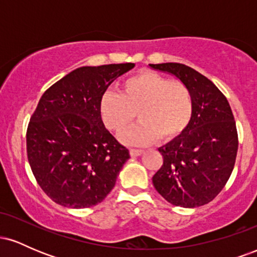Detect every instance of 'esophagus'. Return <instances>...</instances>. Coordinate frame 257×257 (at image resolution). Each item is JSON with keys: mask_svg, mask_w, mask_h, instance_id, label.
Returning <instances> with one entry per match:
<instances>
[{"mask_svg": "<svg viewBox=\"0 0 257 257\" xmlns=\"http://www.w3.org/2000/svg\"><path fill=\"white\" fill-rule=\"evenodd\" d=\"M132 157H138V156H141L144 153V150H138V149H131L129 150Z\"/></svg>", "mask_w": 257, "mask_h": 257, "instance_id": "esophagus-1", "label": "esophagus"}]
</instances>
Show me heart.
I'll return each instance as SVG.
<instances>
[{"instance_id": "heart-1", "label": "heart", "mask_w": 257, "mask_h": 257, "mask_svg": "<svg viewBox=\"0 0 257 257\" xmlns=\"http://www.w3.org/2000/svg\"><path fill=\"white\" fill-rule=\"evenodd\" d=\"M193 96L187 84L153 71H140L123 79L118 94L106 91L99 101L102 123L113 134L123 135L133 125L137 112L140 124L125 135L129 144L172 141L190 125Z\"/></svg>"}]
</instances>
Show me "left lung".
Instances as JSON below:
<instances>
[{"label":"left lung","mask_w":257,"mask_h":257,"mask_svg":"<svg viewBox=\"0 0 257 257\" xmlns=\"http://www.w3.org/2000/svg\"><path fill=\"white\" fill-rule=\"evenodd\" d=\"M150 66L187 84L194 105L184 134L158 150L163 164L153 175V186L173 205L208 204L225 187L237 157L238 133L231 106L219 88L192 67L178 63Z\"/></svg>","instance_id":"8db88e82"}]
</instances>
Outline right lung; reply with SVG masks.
I'll list each match as a JSON object with an SVG mask.
<instances>
[{
    "mask_svg": "<svg viewBox=\"0 0 257 257\" xmlns=\"http://www.w3.org/2000/svg\"><path fill=\"white\" fill-rule=\"evenodd\" d=\"M134 64L83 66L43 93L26 131V152L37 184L58 204L82 209L111 192L129 151L105 128L99 101Z\"/></svg>",
    "mask_w": 257,
    "mask_h": 257,
    "instance_id": "obj_1",
    "label": "right lung"
}]
</instances>
